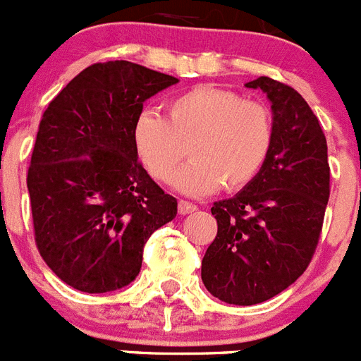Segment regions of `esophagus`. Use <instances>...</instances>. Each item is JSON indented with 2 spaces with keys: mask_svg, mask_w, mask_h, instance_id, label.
Wrapping results in <instances>:
<instances>
[{
  "mask_svg": "<svg viewBox=\"0 0 361 361\" xmlns=\"http://www.w3.org/2000/svg\"><path fill=\"white\" fill-rule=\"evenodd\" d=\"M177 212L180 213V215H188V213L197 212V206H195V204L188 202V200H178V204H177Z\"/></svg>",
  "mask_w": 361,
  "mask_h": 361,
  "instance_id": "obj_1",
  "label": "esophagus"
}]
</instances>
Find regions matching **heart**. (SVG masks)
Segmentation results:
<instances>
[{"label":"heart","instance_id":"1","mask_svg":"<svg viewBox=\"0 0 361 361\" xmlns=\"http://www.w3.org/2000/svg\"><path fill=\"white\" fill-rule=\"evenodd\" d=\"M135 152L157 183L177 177L190 195H209L224 186L237 191L262 171L275 141L269 108L255 99L213 85H199L173 95L161 111L145 108L133 121Z\"/></svg>","mask_w":361,"mask_h":361}]
</instances>
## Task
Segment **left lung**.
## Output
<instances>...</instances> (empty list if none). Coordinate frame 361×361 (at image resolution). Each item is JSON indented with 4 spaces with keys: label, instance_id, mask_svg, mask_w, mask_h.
Wrapping results in <instances>:
<instances>
[{
    "label": "left lung",
    "instance_id": "obj_1",
    "mask_svg": "<svg viewBox=\"0 0 361 361\" xmlns=\"http://www.w3.org/2000/svg\"><path fill=\"white\" fill-rule=\"evenodd\" d=\"M245 86L271 101L275 141L253 183L213 204L219 229L200 273L213 296L235 305L266 302L307 269L331 193L327 141L305 99L264 75Z\"/></svg>",
    "mask_w": 361,
    "mask_h": 361
}]
</instances>
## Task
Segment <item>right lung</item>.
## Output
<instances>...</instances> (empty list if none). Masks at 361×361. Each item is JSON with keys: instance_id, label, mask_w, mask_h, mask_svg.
<instances>
[{"instance_id": "add662e5", "label": "right lung", "mask_w": 361, "mask_h": 361, "mask_svg": "<svg viewBox=\"0 0 361 361\" xmlns=\"http://www.w3.org/2000/svg\"><path fill=\"white\" fill-rule=\"evenodd\" d=\"M175 82L130 61L95 63L44 110L27 175L34 237L70 288L128 286L149 235L177 215V199L142 168L132 139L142 103Z\"/></svg>"}]
</instances>
